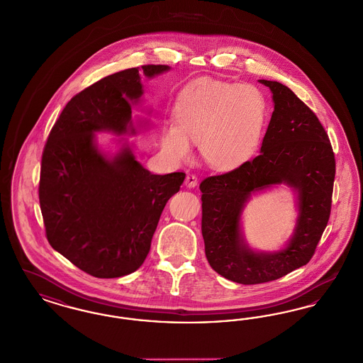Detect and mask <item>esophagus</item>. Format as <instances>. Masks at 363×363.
<instances>
[{
	"instance_id": "34e87169",
	"label": "esophagus",
	"mask_w": 363,
	"mask_h": 363,
	"mask_svg": "<svg viewBox=\"0 0 363 363\" xmlns=\"http://www.w3.org/2000/svg\"><path fill=\"white\" fill-rule=\"evenodd\" d=\"M197 184H199V179H197V177H196V175H186V179H185V185H186L188 188H194V186H197Z\"/></svg>"
}]
</instances>
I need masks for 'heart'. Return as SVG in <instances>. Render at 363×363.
I'll return each mask as SVG.
<instances>
[{"label": "heart", "mask_w": 363, "mask_h": 363, "mask_svg": "<svg viewBox=\"0 0 363 363\" xmlns=\"http://www.w3.org/2000/svg\"><path fill=\"white\" fill-rule=\"evenodd\" d=\"M174 123L160 128L162 154L172 162L191 157L199 143L203 160L216 170H233L258 151L267 123L259 87L199 79L184 87L173 108Z\"/></svg>", "instance_id": "obj_1"}]
</instances>
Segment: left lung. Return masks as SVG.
Returning a JSON list of instances; mask_svg holds the SVG:
<instances>
[{
    "label": "left lung",
    "mask_w": 363,
    "mask_h": 363,
    "mask_svg": "<svg viewBox=\"0 0 363 363\" xmlns=\"http://www.w3.org/2000/svg\"><path fill=\"white\" fill-rule=\"evenodd\" d=\"M259 82L274 102L261 154L200 184L206 259L220 276L243 285L274 281L311 261L330 218L334 189V151L318 116L289 87ZM281 183L298 193L295 231L284 249L254 252L241 233V212L251 194Z\"/></svg>",
    "instance_id": "8db88e82"
}]
</instances>
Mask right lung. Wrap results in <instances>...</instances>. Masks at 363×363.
<instances>
[{"label":"right lung","instance_id":"obj_1","mask_svg":"<svg viewBox=\"0 0 363 363\" xmlns=\"http://www.w3.org/2000/svg\"><path fill=\"white\" fill-rule=\"evenodd\" d=\"M145 65L108 75L74 96L44 145L39 201L47 240L78 269L97 278L136 272L145 262L162 211L185 173L145 169L124 143L109 157L96 132L127 133L132 105L143 96L142 77L167 72Z\"/></svg>","mask_w":363,"mask_h":363}]
</instances>
